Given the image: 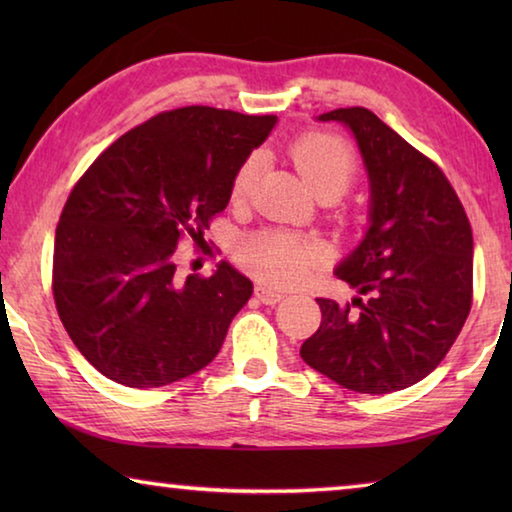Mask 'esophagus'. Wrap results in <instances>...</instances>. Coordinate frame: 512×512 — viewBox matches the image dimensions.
<instances>
[{"mask_svg": "<svg viewBox=\"0 0 512 512\" xmlns=\"http://www.w3.org/2000/svg\"><path fill=\"white\" fill-rule=\"evenodd\" d=\"M255 296H257L259 302H264V305H275V302H280L284 298V293L275 291L271 287H257Z\"/></svg>", "mask_w": 512, "mask_h": 512, "instance_id": "esophagus-1", "label": "esophagus"}]
</instances>
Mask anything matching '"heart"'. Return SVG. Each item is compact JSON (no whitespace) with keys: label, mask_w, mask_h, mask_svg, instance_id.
Instances as JSON below:
<instances>
[{"label":"heart","mask_w":512,"mask_h":512,"mask_svg":"<svg viewBox=\"0 0 512 512\" xmlns=\"http://www.w3.org/2000/svg\"><path fill=\"white\" fill-rule=\"evenodd\" d=\"M291 160L302 178L323 201H334L357 178V158L339 135L311 131L289 146ZM259 173V155H248L230 183L232 203H244L253 194ZM239 262L257 280L273 287H296L325 262L327 246L309 235L287 228H264L239 241Z\"/></svg>","instance_id":"obj_1"}]
</instances>
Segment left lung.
Listing matches in <instances>:
<instances>
[{
    "mask_svg": "<svg viewBox=\"0 0 512 512\" xmlns=\"http://www.w3.org/2000/svg\"><path fill=\"white\" fill-rule=\"evenodd\" d=\"M350 126L370 176V230L336 268L363 298H316L320 327L300 357L354 393L418 384L452 348L472 307V228L443 169L368 108L318 117Z\"/></svg>",
    "mask_w": 512,
    "mask_h": 512,
    "instance_id": "obj_1",
    "label": "left lung"
}]
</instances>
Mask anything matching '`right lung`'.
Masks as SVG:
<instances>
[{"mask_svg":"<svg viewBox=\"0 0 512 512\" xmlns=\"http://www.w3.org/2000/svg\"><path fill=\"white\" fill-rule=\"evenodd\" d=\"M275 119L210 106L160 112L74 185L56 228L51 289L69 339L101 375L160 388L219 354L253 282L225 262L183 280L176 248L185 237L201 244Z\"/></svg>","mask_w":512,"mask_h":512,"instance_id":"right-lung-1","label":"right lung"}]
</instances>
